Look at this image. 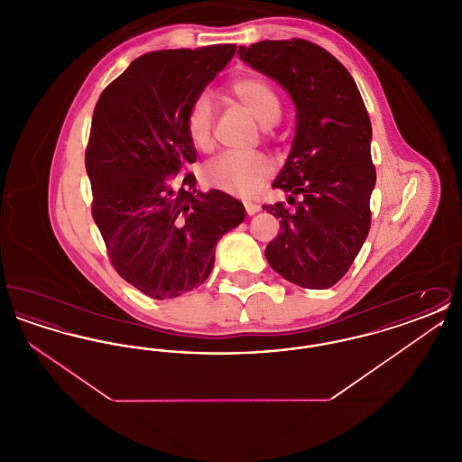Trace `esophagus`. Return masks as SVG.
Here are the masks:
<instances>
[{
	"mask_svg": "<svg viewBox=\"0 0 462 462\" xmlns=\"http://www.w3.org/2000/svg\"><path fill=\"white\" fill-rule=\"evenodd\" d=\"M244 206H245V213H247L249 217L256 215V213L262 209V206H260V204H256V202H245Z\"/></svg>",
	"mask_w": 462,
	"mask_h": 462,
	"instance_id": "obj_1",
	"label": "esophagus"
}]
</instances>
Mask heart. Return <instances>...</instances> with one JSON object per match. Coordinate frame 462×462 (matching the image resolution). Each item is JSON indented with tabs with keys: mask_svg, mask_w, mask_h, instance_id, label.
I'll return each instance as SVG.
<instances>
[{
	"mask_svg": "<svg viewBox=\"0 0 462 462\" xmlns=\"http://www.w3.org/2000/svg\"><path fill=\"white\" fill-rule=\"evenodd\" d=\"M230 95L241 102L262 126H272L279 121L282 106L273 87L256 76H245L230 83ZM183 128L190 143L209 152L215 145V114L206 95L198 97L187 109ZM273 164L263 154H223L213 159L206 168V180L226 194L237 198L254 196L264 180L272 175Z\"/></svg>",
	"mask_w": 462,
	"mask_h": 462,
	"instance_id": "1",
	"label": "heart"
}]
</instances>
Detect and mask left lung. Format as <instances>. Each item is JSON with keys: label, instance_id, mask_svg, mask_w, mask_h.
<instances>
[{"label": "left lung", "instance_id": "obj_1", "mask_svg": "<svg viewBox=\"0 0 462 462\" xmlns=\"http://www.w3.org/2000/svg\"><path fill=\"white\" fill-rule=\"evenodd\" d=\"M239 57L279 81L296 107L292 149L272 185L289 192L294 208L264 204L281 218L264 256L289 282L328 289L348 272L371 228L375 168L365 104L348 69L307 40L239 46Z\"/></svg>", "mask_w": 462, "mask_h": 462}]
</instances>
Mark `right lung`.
Here are the masks:
<instances>
[{
    "label": "right lung",
    "instance_id": "1",
    "mask_svg": "<svg viewBox=\"0 0 462 462\" xmlns=\"http://www.w3.org/2000/svg\"><path fill=\"white\" fill-rule=\"evenodd\" d=\"M236 44L159 50L134 59L102 91L85 155L91 215L116 272L154 300L200 286L221 237L241 225L237 199L200 192L183 119L190 104L234 57Z\"/></svg>",
    "mask_w": 462,
    "mask_h": 462
}]
</instances>
